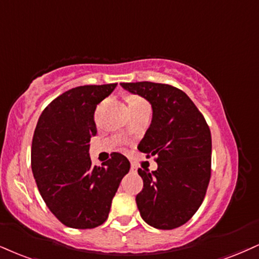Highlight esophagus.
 Wrapping results in <instances>:
<instances>
[{
  "instance_id": "esophagus-1",
  "label": "esophagus",
  "mask_w": 259,
  "mask_h": 259,
  "mask_svg": "<svg viewBox=\"0 0 259 259\" xmlns=\"http://www.w3.org/2000/svg\"><path fill=\"white\" fill-rule=\"evenodd\" d=\"M130 170H132V171H136V170H138V167H136L135 164H132V167H130Z\"/></svg>"
}]
</instances>
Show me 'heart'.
Instances as JSON below:
<instances>
[{
    "label": "heart",
    "mask_w": 259,
    "mask_h": 259,
    "mask_svg": "<svg viewBox=\"0 0 259 259\" xmlns=\"http://www.w3.org/2000/svg\"><path fill=\"white\" fill-rule=\"evenodd\" d=\"M129 108H149V106L143 99L139 96H133L129 100Z\"/></svg>",
    "instance_id": "obj_1"
}]
</instances>
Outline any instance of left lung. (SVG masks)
<instances>
[{"label": "left lung", "instance_id": "obj_1", "mask_svg": "<svg viewBox=\"0 0 259 259\" xmlns=\"http://www.w3.org/2000/svg\"><path fill=\"white\" fill-rule=\"evenodd\" d=\"M152 105L151 125L140 152L157 157L158 169H139L142 191L136 195L140 214L157 229L188 222L200 207L211 177V133L186 93L169 84L120 83Z\"/></svg>", "mask_w": 259, "mask_h": 259}]
</instances>
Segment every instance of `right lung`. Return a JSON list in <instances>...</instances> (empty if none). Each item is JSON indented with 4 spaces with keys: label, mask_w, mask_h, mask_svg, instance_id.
Returning <instances> with one entry per match:
<instances>
[{
    "label": "right lung",
    "mask_w": 259,
    "mask_h": 259,
    "mask_svg": "<svg viewBox=\"0 0 259 259\" xmlns=\"http://www.w3.org/2000/svg\"><path fill=\"white\" fill-rule=\"evenodd\" d=\"M117 83L80 85L58 96L37 121L31 147V167L37 188L52 213L66 227L92 229L107 220L112 199L130 163L112 153L93 166L89 142L96 135V106Z\"/></svg>",
    "instance_id": "1"
}]
</instances>
